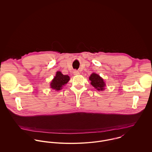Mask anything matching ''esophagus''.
I'll use <instances>...</instances> for the list:
<instances>
[{"mask_svg":"<svg viewBox=\"0 0 152 152\" xmlns=\"http://www.w3.org/2000/svg\"><path fill=\"white\" fill-rule=\"evenodd\" d=\"M73 74H74V75H79L80 72L77 70H74L73 71Z\"/></svg>","mask_w":152,"mask_h":152,"instance_id":"1","label":"esophagus"}]
</instances>
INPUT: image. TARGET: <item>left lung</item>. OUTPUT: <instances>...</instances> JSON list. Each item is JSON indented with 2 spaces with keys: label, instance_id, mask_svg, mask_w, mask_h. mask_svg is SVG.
<instances>
[{
  "label": "left lung",
  "instance_id": "8db88e82",
  "mask_svg": "<svg viewBox=\"0 0 152 152\" xmlns=\"http://www.w3.org/2000/svg\"><path fill=\"white\" fill-rule=\"evenodd\" d=\"M89 80L91 81V85L98 91H102L104 89L105 83L103 79L98 74L93 73L89 77Z\"/></svg>",
  "mask_w": 152,
  "mask_h": 152
}]
</instances>
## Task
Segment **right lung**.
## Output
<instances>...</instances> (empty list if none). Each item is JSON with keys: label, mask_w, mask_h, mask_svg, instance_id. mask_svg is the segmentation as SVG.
Segmentation results:
<instances>
[{"label": "right lung", "mask_w": 152, "mask_h": 152, "mask_svg": "<svg viewBox=\"0 0 152 152\" xmlns=\"http://www.w3.org/2000/svg\"><path fill=\"white\" fill-rule=\"evenodd\" d=\"M69 80L68 75H63L60 71H58L56 73V77L51 83V88L53 89L58 91L61 89V88L66 84Z\"/></svg>", "instance_id": "add662e5"}]
</instances>
